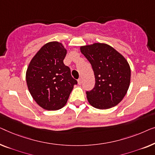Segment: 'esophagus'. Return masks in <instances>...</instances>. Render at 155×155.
<instances>
[{
    "label": "esophagus",
    "mask_w": 155,
    "mask_h": 155,
    "mask_svg": "<svg viewBox=\"0 0 155 155\" xmlns=\"http://www.w3.org/2000/svg\"><path fill=\"white\" fill-rule=\"evenodd\" d=\"M81 83H82V79L81 78H79L78 79V84L80 85V84H81Z\"/></svg>",
    "instance_id": "obj_1"
}]
</instances>
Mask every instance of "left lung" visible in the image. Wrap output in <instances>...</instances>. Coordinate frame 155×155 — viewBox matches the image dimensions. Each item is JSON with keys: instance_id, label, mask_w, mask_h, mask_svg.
Returning a JSON list of instances; mask_svg holds the SVG:
<instances>
[{"instance_id": "1", "label": "left lung", "mask_w": 155, "mask_h": 155, "mask_svg": "<svg viewBox=\"0 0 155 155\" xmlns=\"http://www.w3.org/2000/svg\"><path fill=\"white\" fill-rule=\"evenodd\" d=\"M80 50L91 64L95 78V87L86 92L88 102L100 110L116 106L130 86V68L127 60L106 43L84 45Z\"/></svg>"}]
</instances>
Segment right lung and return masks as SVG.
Instances as JSON below:
<instances>
[{
    "instance_id": "1",
    "label": "right lung",
    "mask_w": 155,
    "mask_h": 155,
    "mask_svg": "<svg viewBox=\"0 0 155 155\" xmlns=\"http://www.w3.org/2000/svg\"><path fill=\"white\" fill-rule=\"evenodd\" d=\"M66 55L67 50L62 43L52 41L37 52L28 66V89L36 103L44 110L62 108L74 86L77 84L69 67L63 62Z\"/></svg>"
}]
</instances>
